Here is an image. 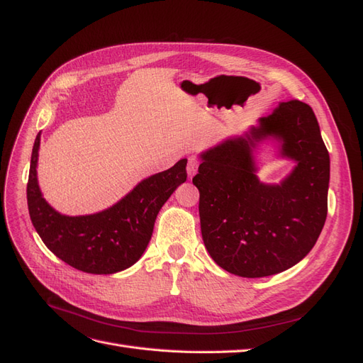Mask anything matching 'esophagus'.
Segmentation results:
<instances>
[{"label": "esophagus", "mask_w": 363, "mask_h": 363, "mask_svg": "<svg viewBox=\"0 0 363 363\" xmlns=\"http://www.w3.org/2000/svg\"><path fill=\"white\" fill-rule=\"evenodd\" d=\"M199 167H200V162L196 157H189L188 159V167H186V171H188V177L192 179L194 175L196 174V171H199Z\"/></svg>", "instance_id": "34e87169"}]
</instances>
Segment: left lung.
<instances>
[{"label": "left lung", "mask_w": 363, "mask_h": 363, "mask_svg": "<svg viewBox=\"0 0 363 363\" xmlns=\"http://www.w3.org/2000/svg\"><path fill=\"white\" fill-rule=\"evenodd\" d=\"M296 162L280 184L257 177L254 150L265 140ZM192 183L200 191L204 245L218 267L257 279L286 271L307 256L327 218L330 157L312 107L280 103L240 136L201 152Z\"/></svg>", "instance_id": "left-lung-1"}]
</instances>
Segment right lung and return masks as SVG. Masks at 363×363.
<instances>
[{
    "label": "right lung",
    "instance_id": "add662e5",
    "mask_svg": "<svg viewBox=\"0 0 363 363\" xmlns=\"http://www.w3.org/2000/svg\"><path fill=\"white\" fill-rule=\"evenodd\" d=\"M40 133L33 145L27 183V203L38 235L65 263L89 274H113L136 263L150 242L162 206L186 182L182 159L172 168L136 184L112 207L92 215L59 213L42 196L38 183Z\"/></svg>",
    "mask_w": 363,
    "mask_h": 363
}]
</instances>
